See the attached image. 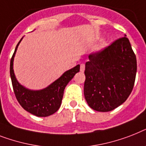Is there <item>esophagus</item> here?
<instances>
[{
  "label": "esophagus",
  "mask_w": 146,
  "mask_h": 146,
  "mask_svg": "<svg viewBox=\"0 0 146 146\" xmlns=\"http://www.w3.org/2000/svg\"><path fill=\"white\" fill-rule=\"evenodd\" d=\"M85 69V64H80V71H81V72H84Z\"/></svg>",
  "instance_id": "obj_1"
}]
</instances>
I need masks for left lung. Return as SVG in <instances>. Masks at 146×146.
Listing matches in <instances>:
<instances>
[{"mask_svg": "<svg viewBox=\"0 0 146 146\" xmlns=\"http://www.w3.org/2000/svg\"><path fill=\"white\" fill-rule=\"evenodd\" d=\"M126 36V35H125ZM85 64L84 95L98 112H110L127 99L134 85L137 58L126 36L88 56Z\"/></svg>", "mask_w": 146, "mask_h": 146, "instance_id": "8db88e82", "label": "left lung"}]
</instances>
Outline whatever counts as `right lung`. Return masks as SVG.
Here are the masks:
<instances>
[{
  "mask_svg": "<svg viewBox=\"0 0 146 146\" xmlns=\"http://www.w3.org/2000/svg\"><path fill=\"white\" fill-rule=\"evenodd\" d=\"M22 38L20 40L15 47L12 58L10 60L9 73L11 77L12 85L14 94L18 102L24 110L38 117H46L57 112L62 101L64 91L71 79L79 71L80 66L76 65L69 70L66 71L59 79L54 81L48 87L40 91H31L27 89L20 85L15 79L13 71V59L18 46Z\"/></svg>",
  "mask_w": 146,
  "mask_h": 146,
  "instance_id": "add662e5",
  "label": "right lung"
}]
</instances>
